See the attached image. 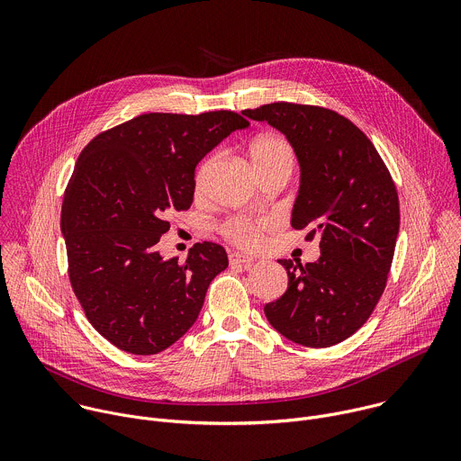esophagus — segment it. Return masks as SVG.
I'll list each match as a JSON object with an SVG mask.
<instances>
[{"label":"esophagus","instance_id":"34e87169","mask_svg":"<svg viewBox=\"0 0 461 461\" xmlns=\"http://www.w3.org/2000/svg\"><path fill=\"white\" fill-rule=\"evenodd\" d=\"M230 267H249L251 265V257H248V255H244V253H240V251H231L230 253Z\"/></svg>","mask_w":461,"mask_h":461}]
</instances>
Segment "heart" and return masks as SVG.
Returning a JSON list of instances; mask_svg holds the SVG:
<instances>
[{
  "label": "heart",
  "instance_id": "obj_1",
  "mask_svg": "<svg viewBox=\"0 0 461 461\" xmlns=\"http://www.w3.org/2000/svg\"><path fill=\"white\" fill-rule=\"evenodd\" d=\"M249 164L257 176H265L272 173H286L288 176L295 166V153L292 144L277 133H267L257 137L248 151ZM210 171V160H206L194 175V191L199 193L204 187L206 176ZM265 222L248 219V217H231L221 224V235L244 249H253L262 239Z\"/></svg>",
  "mask_w": 461,
  "mask_h": 461
}]
</instances>
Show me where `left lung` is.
I'll use <instances>...</instances> for the list:
<instances>
[{
    "label": "left lung",
    "instance_id": "left-lung-1",
    "mask_svg": "<svg viewBox=\"0 0 461 461\" xmlns=\"http://www.w3.org/2000/svg\"><path fill=\"white\" fill-rule=\"evenodd\" d=\"M286 135L301 164L292 228L319 239L321 257L279 260L286 292L265 306L286 339L326 348L356 334L384 292L400 231V201L388 167L343 114L292 102L242 111Z\"/></svg>",
    "mask_w": 461,
    "mask_h": 461
}]
</instances>
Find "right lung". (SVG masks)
I'll return each instance as SVG.
<instances>
[{
    "label": "right lung",
    "instance_id": "add662e5",
    "mask_svg": "<svg viewBox=\"0 0 461 461\" xmlns=\"http://www.w3.org/2000/svg\"><path fill=\"white\" fill-rule=\"evenodd\" d=\"M249 122L233 111L146 113L102 131L65 187L61 233L73 292L116 348L153 356L199 317L210 283L228 268L221 244L196 242L162 258L167 215L193 203L194 167Z\"/></svg>",
    "mask_w": 461,
    "mask_h": 461
}]
</instances>
